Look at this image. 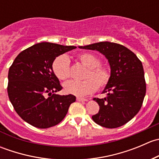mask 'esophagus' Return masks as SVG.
<instances>
[{"mask_svg": "<svg viewBox=\"0 0 159 159\" xmlns=\"http://www.w3.org/2000/svg\"><path fill=\"white\" fill-rule=\"evenodd\" d=\"M77 101H78V102H87L88 98H84L78 97L77 98Z\"/></svg>", "mask_w": 159, "mask_h": 159, "instance_id": "esophagus-1", "label": "esophagus"}]
</instances>
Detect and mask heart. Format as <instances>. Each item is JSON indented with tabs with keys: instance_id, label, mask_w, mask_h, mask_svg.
Listing matches in <instances>:
<instances>
[{
	"instance_id": "b5f03b06",
	"label": "heart",
	"mask_w": 159,
	"mask_h": 159,
	"mask_svg": "<svg viewBox=\"0 0 159 159\" xmlns=\"http://www.w3.org/2000/svg\"><path fill=\"white\" fill-rule=\"evenodd\" d=\"M78 60L87 68L82 81H67L64 89L67 94L82 97L94 92L98 88H104L108 84L111 78L110 70L107 67L100 65V60L91 53H82L78 56ZM52 70L58 79L65 80L70 77V60L65 54L54 59Z\"/></svg>"
}]
</instances>
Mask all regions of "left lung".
<instances>
[{
    "label": "left lung",
    "instance_id": "left-lung-1",
    "mask_svg": "<svg viewBox=\"0 0 159 159\" xmlns=\"http://www.w3.org/2000/svg\"><path fill=\"white\" fill-rule=\"evenodd\" d=\"M79 48L102 53L111 68L110 81L102 91L107 96L94 98L99 111L93 115V121L108 129L124 125L139 111L146 92L142 62L132 51L116 43L103 41L79 46Z\"/></svg>",
    "mask_w": 159,
    "mask_h": 159
}]
</instances>
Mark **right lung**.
I'll return each instance as SVG.
<instances>
[{
  "label": "right lung",
  "instance_id": "1",
  "mask_svg": "<svg viewBox=\"0 0 159 159\" xmlns=\"http://www.w3.org/2000/svg\"><path fill=\"white\" fill-rule=\"evenodd\" d=\"M75 48L38 43L21 51L9 68V99L17 115L34 127L48 129L60 123L76 100L72 94H54L62 87L52 70L56 57Z\"/></svg>",
  "mask_w": 159,
  "mask_h": 159
}]
</instances>
